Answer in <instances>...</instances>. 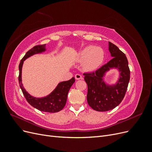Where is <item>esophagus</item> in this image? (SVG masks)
<instances>
[{"label":"esophagus","mask_w":152,"mask_h":152,"mask_svg":"<svg viewBox=\"0 0 152 152\" xmlns=\"http://www.w3.org/2000/svg\"><path fill=\"white\" fill-rule=\"evenodd\" d=\"M75 79L77 80H80V79H82V77L80 74H79V73H77V74H76L75 75Z\"/></svg>","instance_id":"1"}]
</instances>
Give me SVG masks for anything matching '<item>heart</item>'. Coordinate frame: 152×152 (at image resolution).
<instances>
[{"instance_id":"b5f03b06","label":"heart","mask_w":152,"mask_h":152,"mask_svg":"<svg viewBox=\"0 0 152 152\" xmlns=\"http://www.w3.org/2000/svg\"><path fill=\"white\" fill-rule=\"evenodd\" d=\"M104 53L102 48L89 45L82 49L78 55V60L82 62V68L87 72L97 69L103 63Z\"/></svg>"}]
</instances>
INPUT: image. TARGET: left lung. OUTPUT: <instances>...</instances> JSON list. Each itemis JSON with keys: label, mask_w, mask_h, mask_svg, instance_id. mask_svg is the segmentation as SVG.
I'll list each match as a JSON object with an SVG mask.
<instances>
[{"label": "left lung", "mask_w": 152, "mask_h": 152, "mask_svg": "<svg viewBox=\"0 0 152 152\" xmlns=\"http://www.w3.org/2000/svg\"><path fill=\"white\" fill-rule=\"evenodd\" d=\"M109 51L113 59L96 71L84 73L87 84V103L98 112L108 111L117 107L125 96L130 80V70L125 54L110 42ZM114 67L119 69L120 77L115 85H107L102 77L110 68Z\"/></svg>", "instance_id": "1"}]
</instances>
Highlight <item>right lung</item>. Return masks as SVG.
<instances>
[{
	"instance_id": "add662e5",
	"label": "right lung",
	"mask_w": 152,
	"mask_h": 152,
	"mask_svg": "<svg viewBox=\"0 0 152 152\" xmlns=\"http://www.w3.org/2000/svg\"><path fill=\"white\" fill-rule=\"evenodd\" d=\"M45 44L35 45L25 54L24 57L21 60L19 65L20 72L18 80H19V84L23 94L30 105L40 111L49 113H56L61 111L65 106L69 90L75 81V77H72L70 80L68 81H64L59 83L56 89L49 95L46 97L41 98H35L30 95L24 89L21 82V70L23 61L26 58L32 55L45 51Z\"/></svg>"
}]
</instances>
